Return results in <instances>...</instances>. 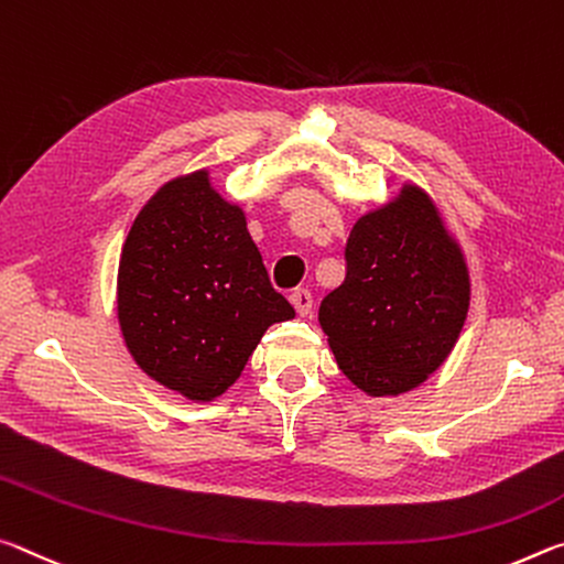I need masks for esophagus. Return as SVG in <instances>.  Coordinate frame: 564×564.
<instances>
[{"instance_id":"1","label":"esophagus","mask_w":564,"mask_h":564,"mask_svg":"<svg viewBox=\"0 0 564 564\" xmlns=\"http://www.w3.org/2000/svg\"><path fill=\"white\" fill-rule=\"evenodd\" d=\"M290 302L294 304V310H297L300 317L310 315V312H312V294H310V290L297 288V290L290 294Z\"/></svg>"}]
</instances>
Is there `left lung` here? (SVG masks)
Wrapping results in <instances>:
<instances>
[{"label": "left lung", "instance_id": "1", "mask_svg": "<svg viewBox=\"0 0 564 564\" xmlns=\"http://www.w3.org/2000/svg\"><path fill=\"white\" fill-rule=\"evenodd\" d=\"M345 282L319 304L337 365L367 394H400L435 372L469 307L463 254L417 187L357 221Z\"/></svg>", "mask_w": 564, "mask_h": 564}]
</instances>
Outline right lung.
<instances>
[{"label": "right lung", "mask_w": 564, "mask_h": 564, "mask_svg": "<svg viewBox=\"0 0 564 564\" xmlns=\"http://www.w3.org/2000/svg\"><path fill=\"white\" fill-rule=\"evenodd\" d=\"M117 312L134 362L189 400H215L264 329L294 317L272 288L239 207L207 172L174 180L137 215L117 274Z\"/></svg>", "instance_id": "1"}]
</instances>
